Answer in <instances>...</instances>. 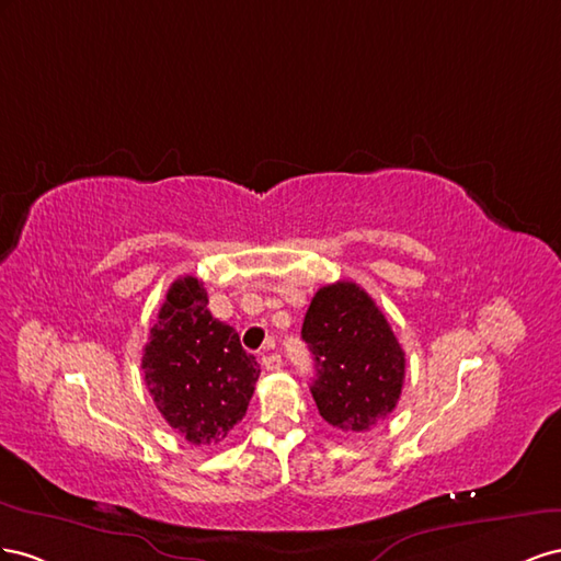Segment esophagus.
I'll return each mask as SVG.
<instances>
[{
  "mask_svg": "<svg viewBox=\"0 0 561 561\" xmlns=\"http://www.w3.org/2000/svg\"><path fill=\"white\" fill-rule=\"evenodd\" d=\"M263 366L267 371H277L282 369V355H277V352H267V355H263Z\"/></svg>",
  "mask_w": 561,
  "mask_h": 561,
  "instance_id": "1",
  "label": "esophagus"
}]
</instances>
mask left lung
Instances as JSON below:
<instances>
[{"label": "left lung", "mask_w": 561, "mask_h": 561, "mask_svg": "<svg viewBox=\"0 0 561 561\" xmlns=\"http://www.w3.org/2000/svg\"><path fill=\"white\" fill-rule=\"evenodd\" d=\"M300 335L317 371L310 390L329 425L366 432L388 419L402 394L407 359L386 314L362 286H322Z\"/></svg>", "instance_id": "8db88e82"}]
</instances>
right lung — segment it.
I'll return each mask as SVG.
<instances>
[{"label": "right lung", "instance_id": "add662e5", "mask_svg": "<svg viewBox=\"0 0 561 561\" xmlns=\"http://www.w3.org/2000/svg\"><path fill=\"white\" fill-rule=\"evenodd\" d=\"M206 306L209 298L197 277L175 279L140 364L154 407L190 444L226 437L244 419L261 376L239 333Z\"/></svg>", "mask_w": 561, "mask_h": 561}]
</instances>
